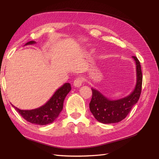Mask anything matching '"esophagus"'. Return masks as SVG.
<instances>
[{
    "instance_id": "esophagus-1",
    "label": "esophagus",
    "mask_w": 159,
    "mask_h": 159,
    "mask_svg": "<svg viewBox=\"0 0 159 159\" xmlns=\"http://www.w3.org/2000/svg\"><path fill=\"white\" fill-rule=\"evenodd\" d=\"M83 83V79L82 77H78L76 79L74 80V86H75L76 87H80L82 85V84Z\"/></svg>"
}]
</instances>
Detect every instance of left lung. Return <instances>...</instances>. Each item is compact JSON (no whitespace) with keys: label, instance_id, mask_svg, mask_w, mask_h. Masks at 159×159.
Masks as SVG:
<instances>
[{"label":"left lung","instance_id":"obj_1","mask_svg":"<svg viewBox=\"0 0 159 159\" xmlns=\"http://www.w3.org/2000/svg\"><path fill=\"white\" fill-rule=\"evenodd\" d=\"M136 63L137 83L129 96L123 98L111 100L103 96L97 89L92 88V98L89 103L90 111L96 119L103 124L117 123L124 120L133 107L139 99L142 87V72L139 61L133 57Z\"/></svg>","mask_w":159,"mask_h":159}]
</instances>
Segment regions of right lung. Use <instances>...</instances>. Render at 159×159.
I'll return each mask as SVG.
<instances>
[{
    "label": "right lung",
    "instance_id": "add662e5",
    "mask_svg": "<svg viewBox=\"0 0 159 159\" xmlns=\"http://www.w3.org/2000/svg\"><path fill=\"white\" fill-rule=\"evenodd\" d=\"M35 42L31 41L26 45L33 44ZM71 90L70 83H65L57 89L44 105L32 110H21L12 105L24 119L32 124L46 125L53 122L63 109V101Z\"/></svg>",
    "mask_w": 159,
    "mask_h": 159
}]
</instances>
